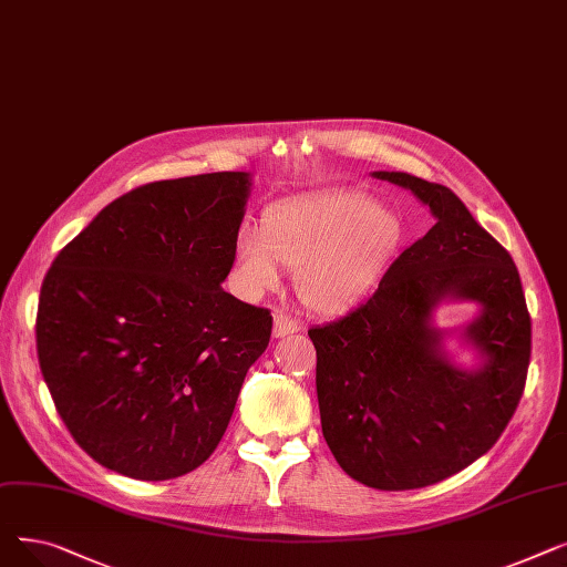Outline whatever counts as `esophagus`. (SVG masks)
<instances>
[{
  "mask_svg": "<svg viewBox=\"0 0 567 567\" xmlns=\"http://www.w3.org/2000/svg\"><path fill=\"white\" fill-rule=\"evenodd\" d=\"M299 329H301V323L296 321V319H291L289 315H285V312H276L274 315V336L276 338H287V336L296 333Z\"/></svg>",
  "mask_w": 567,
  "mask_h": 567,
  "instance_id": "esophagus-1",
  "label": "esophagus"
}]
</instances>
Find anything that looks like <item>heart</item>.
I'll list each match as a JSON object with an SVG mask.
<instances>
[{"label": "heart", "mask_w": 567, "mask_h": 567, "mask_svg": "<svg viewBox=\"0 0 567 567\" xmlns=\"http://www.w3.org/2000/svg\"><path fill=\"white\" fill-rule=\"evenodd\" d=\"M404 244L402 214L365 193L289 199L268 208L259 231L236 236L234 278L248 299H259L280 285V266L289 268L301 301L336 317L370 299Z\"/></svg>", "instance_id": "b5f03b06"}]
</instances>
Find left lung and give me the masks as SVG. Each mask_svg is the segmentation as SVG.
<instances>
[{
    "label": "left lung",
    "mask_w": 567,
    "mask_h": 567,
    "mask_svg": "<svg viewBox=\"0 0 567 567\" xmlns=\"http://www.w3.org/2000/svg\"><path fill=\"white\" fill-rule=\"evenodd\" d=\"M423 202L434 227L411 244L370 299L308 331L317 349L321 432L338 464L374 489H419L483 457L526 383L530 317L517 266L462 199L406 172H372ZM473 302L441 330L435 310ZM449 339L474 355L454 361Z\"/></svg>",
    "instance_id": "1"
}]
</instances>
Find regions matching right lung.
I'll list each match as a JSON object with an SVG mask.
<instances>
[{
	"mask_svg": "<svg viewBox=\"0 0 567 567\" xmlns=\"http://www.w3.org/2000/svg\"><path fill=\"white\" fill-rule=\"evenodd\" d=\"M250 172L146 184L107 204L56 255L37 349L80 449L135 481L178 478L212 457L271 312L223 289Z\"/></svg>",
	"mask_w": 567,
	"mask_h": 567,
	"instance_id": "1",
	"label": "right lung"
}]
</instances>
